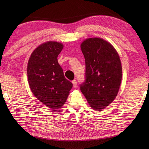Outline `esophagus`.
<instances>
[{
	"mask_svg": "<svg viewBox=\"0 0 149 149\" xmlns=\"http://www.w3.org/2000/svg\"><path fill=\"white\" fill-rule=\"evenodd\" d=\"M72 83H73V86H74V88H76L77 87V81L76 80H73L72 81Z\"/></svg>",
	"mask_w": 149,
	"mask_h": 149,
	"instance_id": "1",
	"label": "esophagus"
}]
</instances>
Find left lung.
<instances>
[{"label": "left lung", "instance_id": "obj_1", "mask_svg": "<svg viewBox=\"0 0 149 149\" xmlns=\"http://www.w3.org/2000/svg\"><path fill=\"white\" fill-rule=\"evenodd\" d=\"M85 59V80L81 92L95 110H101L115 99L122 81V65L118 53L106 41L88 38L81 43Z\"/></svg>", "mask_w": 149, "mask_h": 149}]
</instances>
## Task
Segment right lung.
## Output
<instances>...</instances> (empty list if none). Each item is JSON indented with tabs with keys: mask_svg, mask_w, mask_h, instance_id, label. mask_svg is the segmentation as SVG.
<instances>
[{
	"mask_svg": "<svg viewBox=\"0 0 149 149\" xmlns=\"http://www.w3.org/2000/svg\"><path fill=\"white\" fill-rule=\"evenodd\" d=\"M63 48L61 43L48 42L38 47L31 55L27 65V77L31 90L40 102L51 109L63 106L72 88L66 79L58 56Z\"/></svg>",
	"mask_w": 149,
	"mask_h": 149,
	"instance_id": "obj_1",
	"label": "right lung"
}]
</instances>
